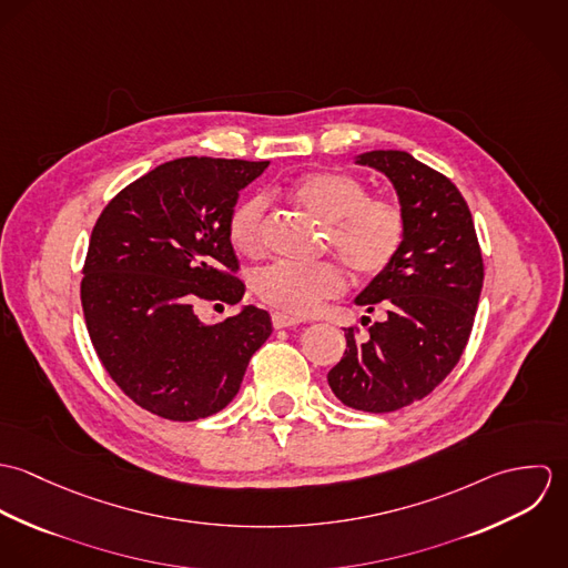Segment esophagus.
I'll return each instance as SVG.
<instances>
[{"instance_id": "esophagus-1", "label": "esophagus", "mask_w": 568, "mask_h": 568, "mask_svg": "<svg viewBox=\"0 0 568 568\" xmlns=\"http://www.w3.org/2000/svg\"><path fill=\"white\" fill-rule=\"evenodd\" d=\"M273 327L275 329H282V327H295V325L304 324V320H300V317H291V315H286V313H273Z\"/></svg>"}]
</instances>
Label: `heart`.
Listing matches in <instances>:
<instances>
[{"label":"heart","instance_id":"b5f03b06","mask_svg":"<svg viewBox=\"0 0 568 568\" xmlns=\"http://www.w3.org/2000/svg\"><path fill=\"white\" fill-rule=\"evenodd\" d=\"M291 199L327 223V244L361 277L383 273L405 241V214L392 199L367 196L361 179L347 172H313L297 179ZM266 196L253 194L236 205L230 219V241L244 255H255L264 243ZM262 302L286 315L308 317L324 300L345 288L343 268L336 262L293 264L273 262L253 277Z\"/></svg>","mask_w":568,"mask_h":568}]
</instances>
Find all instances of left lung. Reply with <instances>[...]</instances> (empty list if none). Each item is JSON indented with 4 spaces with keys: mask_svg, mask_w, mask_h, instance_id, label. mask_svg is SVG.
Instances as JSON below:
<instances>
[{
    "mask_svg": "<svg viewBox=\"0 0 568 568\" xmlns=\"http://www.w3.org/2000/svg\"><path fill=\"white\" fill-rule=\"evenodd\" d=\"M356 163L383 172L405 214V241L392 264L354 300L387 317L358 341L345 329V354L327 372L343 405L389 413L428 396L459 363L484 286L473 214L450 179L405 151H369ZM369 322V317H363Z\"/></svg>",
    "mask_w": 568,
    "mask_h": 568,
    "instance_id": "obj_1",
    "label": "left lung"
}]
</instances>
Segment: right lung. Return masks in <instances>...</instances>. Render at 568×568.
Listing matches in <instances>:
<instances>
[{
	"mask_svg": "<svg viewBox=\"0 0 568 568\" xmlns=\"http://www.w3.org/2000/svg\"><path fill=\"white\" fill-rule=\"evenodd\" d=\"M268 162L181 158L126 185L91 232L81 284L91 343L135 405L174 422L219 413L271 336L266 311L203 324L199 302L239 304L230 219Z\"/></svg>",
	"mask_w": 568,
	"mask_h": 568,
	"instance_id": "1",
	"label": "right lung"
}]
</instances>
